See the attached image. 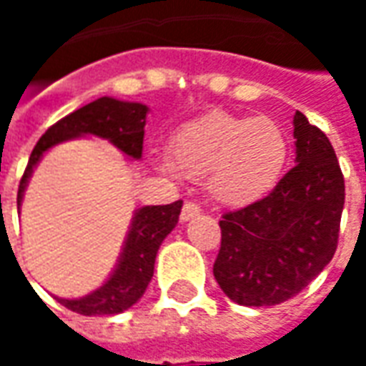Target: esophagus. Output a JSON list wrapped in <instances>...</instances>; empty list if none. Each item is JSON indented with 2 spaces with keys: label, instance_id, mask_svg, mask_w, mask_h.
<instances>
[{
  "label": "esophagus",
  "instance_id": "esophagus-1",
  "mask_svg": "<svg viewBox=\"0 0 366 366\" xmlns=\"http://www.w3.org/2000/svg\"><path fill=\"white\" fill-rule=\"evenodd\" d=\"M196 216H200V206L198 204H194V202H186L182 208V214H180V219L182 222H190Z\"/></svg>",
  "mask_w": 366,
  "mask_h": 366
}]
</instances>
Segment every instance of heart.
Returning a JSON list of instances; mask_svg holds the SVG:
<instances>
[{"mask_svg":"<svg viewBox=\"0 0 366 366\" xmlns=\"http://www.w3.org/2000/svg\"><path fill=\"white\" fill-rule=\"evenodd\" d=\"M290 157V137L275 121L214 111L176 130L170 160L160 166L188 180L206 178L219 206L247 208L277 188Z\"/></svg>","mask_w":366,"mask_h":366,"instance_id":"obj_1","label":"heart"}]
</instances>
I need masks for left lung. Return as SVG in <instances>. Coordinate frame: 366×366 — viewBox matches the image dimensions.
<instances>
[{"instance_id":"left-lung-1","label":"left lung","mask_w":366,"mask_h":366,"mask_svg":"<svg viewBox=\"0 0 366 366\" xmlns=\"http://www.w3.org/2000/svg\"><path fill=\"white\" fill-rule=\"evenodd\" d=\"M295 162L257 204L219 219L222 245L214 277L237 305H280L333 259L345 206V180L323 130L293 117Z\"/></svg>"}]
</instances>
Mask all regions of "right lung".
Masks as SVG:
<instances>
[{"label":"right lung","mask_w":366,"mask_h":366,"mask_svg":"<svg viewBox=\"0 0 366 366\" xmlns=\"http://www.w3.org/2000/svg\"><path fill=\"white\" fill-rule=\"evenodd\" d=\"M147 114V104L101 97L55 122L33 148L19 182L17 209H21L23 192L31 178L33 168L39 164L43 154L59 142L97 137V139L109 140L124 157L140 160ZM180 209H182V200L166 206H144L137 209L130 222L119 262L109 275V280L85 297H57L59 303L81 315H117L132 307L144 295L148 283L154 275L158 247L178 224Z\"/></svg>","instance_id":"right-lung-1"}]
</instances>
